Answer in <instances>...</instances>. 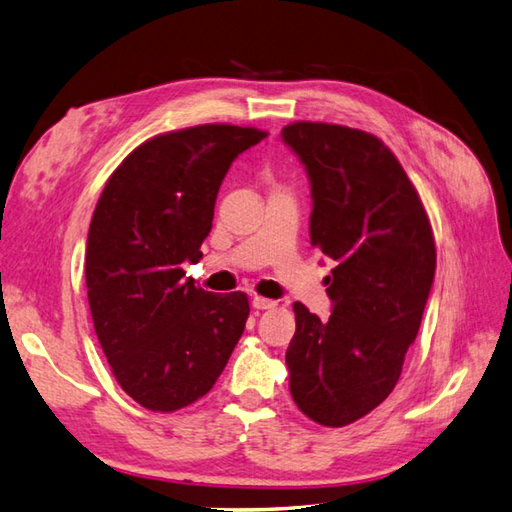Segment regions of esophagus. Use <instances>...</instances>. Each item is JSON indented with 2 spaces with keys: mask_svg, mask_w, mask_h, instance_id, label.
<instances>
[{
  "mask_svg": "<svg viewBox=\"0 0 512 512\" xmlns=\"http://www.w3.org/2000/svg\"><path fill=\"white\" fill-rule=\"evenodd\" d=\"M251 305L255 307V310H272V307H275L277 303L270 301V299H264V296H253Z\"/></svg>",
  "mask_w": 512,
  "mask_h": 512,
  "instance_id": "esophagus-1",
  "label": "esophagus"
}]
</instances>
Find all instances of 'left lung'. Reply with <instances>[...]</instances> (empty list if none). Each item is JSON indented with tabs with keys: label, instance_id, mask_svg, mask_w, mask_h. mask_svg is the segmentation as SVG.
I'll return each mask as SVG.
<instances>
[{
	"label": "left lung",
	"instance_id": "1",
	"mask_svg": "<svg viewBox=\"0 0 512 512\" xmlns=\"http://www.w3.org/2000/svg\"><path fill=\"white\" fill-rule=\"evenodd\" d=\"M281 137L310 176L312 246L336 261L327 277L331 316L320 320L294 303L290 392L305 417L344 427L399 382L432 290L434 235L417 189L382 139L323 122L288 124Z\"/></svg>",
	"mask_w": 512,
	"mask_h": 512
}]
</instances>
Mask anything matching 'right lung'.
I'll list each match as a JSON object with an SVG mask.
<instances>
[{
    "label": "right lung",
    "instance_id": "obj_1",
    "mask_svg": "<svg viewBox=\"0 0 512 512\" xmlns=\"http://www.w3.org/2000/svg\"><path fill=\"white\" fill-rule=\"evenodd\" d=\"M268 133L202 124L163 133L117 165L95 205L85 257L95 334L128 397L152 412L205 397L244 334L248 296L183 279L202 257L231 163Z\"/></svg>",
    "mask_w": 512,
    "mask_h": 512
}]
</instances>
